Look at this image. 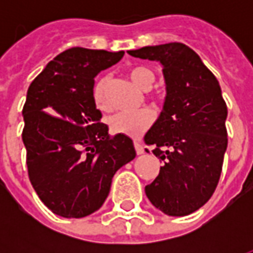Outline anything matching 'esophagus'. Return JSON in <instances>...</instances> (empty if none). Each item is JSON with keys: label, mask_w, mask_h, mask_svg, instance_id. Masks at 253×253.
Segmentation results:
<instances>
[{"label": "esophagus", "mask_w": 253, "mask_h": 253, "mask_svg": "<svg viewBox=\"0 0 253 253\" xmlns=\"http://www.w3.org/2000/svg\"><path fill=\"white\" fill-rule=\"evenodd\" d=\"M134 146H135V152H137L138 156H139V154H143V153H145V150H143L142 145H141V143L135 142V143H134Z\"/></svg>", "instance_id": "34e87169"}]
</instances>
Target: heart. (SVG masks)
<instances>
[{"mask_svg": "<svg viewBox=\"0 0 253 253\" xmlns=\"http://www.w3.org/2000/svg\"><path fill=\"white\" fill-rule=\"evenodd\" d=\"M128 77L138 88L142 90H149L154 84L156 76L154 73L145 66H135L130 69ZM108 78L101 77L94 83L92 88V100L94 105L99 110H107L108 108ZM154 121L153 112L149 110H141L137 112H119L111 116L110 130L115 134H123L127 137H139L142 132L148 130L152 126Z\"/></svg>", "mask_w": 253, "mask_h": 253, "instance_id": "heart-1", "label": "heart"}]
</instances>
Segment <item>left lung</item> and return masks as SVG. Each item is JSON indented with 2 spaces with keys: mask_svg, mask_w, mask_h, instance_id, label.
I'll list each match as a JSON object with an SVG mask.
<instances>
[{
  "mask_svg": "<svg viewBox=\"0 0 253 253\" xmlns=\"http://www.w3.org/2000/svg\"><path fill=\"white\" fill-rule=\"evenodd\" d=\"M127 52L160 62L167 92L161 114L145 134V142L154 145V156L165 161L153 183L145 187L146 196L167 215H188L211 198L228 148V108L219 83L183 43Z\"/></svg>",
  "mask_w": 253,
  "mask_h": 253,
  "instance_id": "8db88e82",
  "label": "left lung"
}]
</instances>
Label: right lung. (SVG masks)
<instances>
[{
	"label": "right lung",
	"mask_w": 253,
	"mask_h": 253,
	"mask_svg": "<svg viewBox=\"0 0 253 253\" xmlns=\"http://www.w3.org/2000/svg\"><path fill=\"white\" fill-rule=\"evenodd\" d=\"M123 54L73 47L47 63L28 88L23 108L28 175L57 215L97 211L116 170L135 159L131 138L111 137L92 100L94 77Z\"/></svg>",
	"instance_id": "1"
}]
</instances>
